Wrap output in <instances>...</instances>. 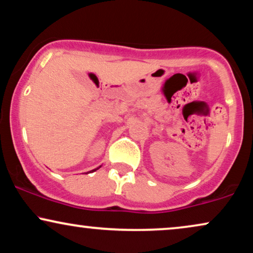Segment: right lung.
<instances>
[{
    "instance_id": "obj_1",
    "label": "right lung",
    "mask_w": 253,
    "mask_h": 253,
    "mask_svg": "<svg viewBox=\"0 0 253 253\" xmlns=\"http://www.w3.org/2000/svg\"><path fill=\"white\" fill-rule=\"evenodd\" d=\"M97 169H99V168H97ZM97 169H93V170H91V171H95V170H97Z\"/></svg>"
}]
</instances>
